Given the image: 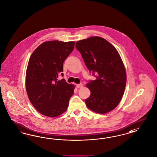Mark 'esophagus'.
Wrapping results in <instances>:
<instances>
[{
	"instance_id": "esophagus-1",
	"label": "esophagus",
	"mask_w": 157,
	"mask_h": 157,
	"mask_svg": "<svg viewBox=\"0 0 157 157\" xmlns=\"http://www.w3.org/2000/svg\"><path fill=\"white\" fill-rule=\"evenodd\" d=\"M76 86L78 88H81L83 86H82V84H76Z\"/></svg>"
}]
</instances>
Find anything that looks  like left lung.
<instances>
[{
	"instance_id": "8db88e82",
	"label": "left lung",
	"mask_w": 157,
	"mask_h": 157,
	"mask_svg": "<svg viewBox=\"0 0 157 157\" xmlns=\"http://www.w3.org/2000/svg\"><path fill=\"white\" fill-rule=\"evenodd\" d=\"M76 48L86 67L96 77L86 86L91 95L86 99L88 109L105 114L115 109L121 101L126 86V71L115 47L101 37L78 41Z\"/></svg>"
}]
</instances>
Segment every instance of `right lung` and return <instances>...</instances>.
<instances>
[{
  "label": "right lung",
  "instance_id": "1",
  "mask_svg": "<svg viewBox=\"0 0 157 157\" xmlns=\"http://www.w3.org/2000/svg\"><path fill=\"white\" fill-rule=\"evenodd\" d=\"M74 41H46L30 56L26 73V90L31 103L40 113L54 117L66 111L75 86L58 80L63 62L73 51Z\"/></svg>",
  "mask_w": 157,
  "mask_h": 157
}]
</instances>
